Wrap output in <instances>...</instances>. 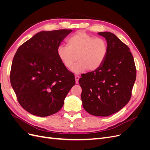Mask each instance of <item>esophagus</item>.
I'll return each mask as SVG.
<instances>
[{
	"label": "esophagus",
	"instance_id": "esophagus-1",
	"mask_svg": "<svg viewBox=\"0 0 150 150\" xmlns=\"http://www.w3.org/2000/svg\"><path fill=\"white\" fill-rule=\"evenodd\" d=\"M80 78L79 76H75V80H76V83L78 84V81H79V79Z\"/></svg>",
	"mask_w": 150,
	"mask_h": 150
}]
</instances>
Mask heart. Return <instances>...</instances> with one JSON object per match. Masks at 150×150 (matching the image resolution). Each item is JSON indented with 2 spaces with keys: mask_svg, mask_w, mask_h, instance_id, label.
<instances>
[{
  "mask_svg": "<svg viewBox=\"0 0 150 150\" xmlns=\"http://www.w3.org/2000/svg\"><path fill=\"white\" fill-rule=\"evenodd\" d=\"M57 56L62 64L71 70L77 61L79 62L73 69L76 73L86 69L94 71L100 67L105 60L108 46L106 40L95 38L84 31H79L67 40V46H59Z\"/></svg>",
  "mask_w": 150,
  "mask_h": 150,
  "instance_id": "b5f03b06",
  "label": "heart"
}]
</instances>
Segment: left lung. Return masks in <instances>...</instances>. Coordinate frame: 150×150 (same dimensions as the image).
Here are the masks:
<instances>
[{
    "mask_svg": "<svg viewBox=\"0 0 150 150\" xmlns=\"http://www.w3.org/2000/svg\"><path fill=\"white\" fill-rule=\"evenodd\" d=\"M105 38L108 52L103 64L79 80L84 110L96 116H108L129 102L137 77L130 49L110 32L99 33Z\"/></svg>",
    "mask_w": 150,
    "mask_h": 150,
    "instance_id": "1",
    "label": "left lung"
}]
</instances>
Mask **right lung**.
I'll return each instance as SVG.
<instances>
[{
	"label": "right lung",
	"instance_id": "add662e5",
	"mask_svg": "<svg viewBox=\"0 0 150 150\" xmlns=\"http://www.w3.org/2000/svg\"><path fill=\"white\" fill-rule=\"evenodd\" d=\"M71 29L42 31L18 48L10 80L18 102L30 114L44 117L62 108L75 84L74 75L62 64L57 47Z\"/></svg>",
	"mask_w": 150,
	"mask_h": 150
}]
</instances>
